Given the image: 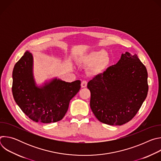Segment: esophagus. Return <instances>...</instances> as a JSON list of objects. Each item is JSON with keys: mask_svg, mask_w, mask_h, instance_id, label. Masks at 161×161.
<instances>
[{"mask_svg": "<svg viewBox=\"0 0 161 161\" xmlns=\"http://www.w3.org/2000/svg\"><path fill=\"white\" fill-rule=\"evenodd\" d=\"M81 86L82 88H85L87 86V81L86 80H83L81 83Z\"/></svg>", "mask_w": 161, "mask_h": 161, "instance_id": "1", "label": "esophagus"}]
</instances>
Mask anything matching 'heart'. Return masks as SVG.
I'll return each mask as SVG.
<instances>
[{
    "instance_id": "obj_1",
    "label": "heart",
    "mask_w": 161,
    "mask_h": 161,
    "mask_svg": "<svg viewBox=\"0 0 161 161\" xmlns=\"http://www.w3.org/2000/svg\"><path fill=\"white\" fill-rule=\"evenodd\" d=\"M80 65L84 66H92L91 71L97 73L105 69L109 64V58L108 53L104 50L92 52L88 54L82 55L78 60Z\"/></svg>"
}]
</instances>
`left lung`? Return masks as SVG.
<instances>
[{"instance_id":"1","label":"left lung","mask_w":161,"mask_h":161,"mask_svg":"<svg viewBox=\"0 0 161 161\" xmlns=\"http://www.w3.org/2000/svg\"><path fill=\"white\" fill-rule=\"evenodd\" d=\"M147 68L137 56L122 54L115 65L88 83L90 105L96 117L111 125L131 120L147 96Z\"/></svg>"}]
</instances>
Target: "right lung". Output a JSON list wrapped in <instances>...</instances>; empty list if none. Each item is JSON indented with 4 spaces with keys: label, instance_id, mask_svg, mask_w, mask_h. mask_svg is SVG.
Masks as SVG:
<instances>
[{
    "label": "right lung",
    "instance_id": "right-lung-1",
    "mask_svg": "<svg viewBox=\"0 0 161 161\" xmlns=\"http://www.w3.org/2000/svg\"><path fill=\"white\" fill-rule=\"evenodd\" d=\"M32 55L26 52L13 71L12 92L20 109L32 120L49 124L63 119L71 99L81 88V81L71 83L54 79L42 88L36 86Z\"/></svg>",
    "mask_w": 161,
    "mask_h": 161
}]
</instances>
